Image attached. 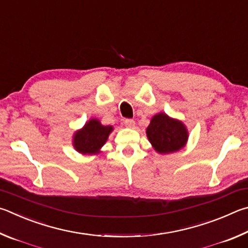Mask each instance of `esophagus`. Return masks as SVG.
<instances>
[{
    "label": "esophagus",
    "instance_id": "esophagus-1",
    "mask_svg": "<svg viewBox=\"0 0 248 248\" xmlns=\"http://www.w3.org/2000/svg\"><path fill=\"white\" fill-rule=\"evenodd\" d=\"M124 124L126 125V127L133 128L134 126H135V121L132 119H126V120H124Z\"/></svg>",
    "mask_w": 248,
    "mask_h": 248
}]
</instances>
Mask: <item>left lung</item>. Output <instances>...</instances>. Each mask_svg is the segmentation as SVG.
Returning <instances> with one entry per match:
<instances>
[{"mask_svg":"<svg viewBox=\"0 0 248 248\" xmlns=\"http://www.w3.org/2000/svg\"><path fill=\"white\" fill-rule=\"evenodd\" d=\"M146 134L154 149L161 155L176 153L184 148L189 136L183 122L163 112L153 116Z\"/></svg>","mask_w":248,"mask_h":248,"instance_id":"obj_1","label":"left lung"}]
</instances>
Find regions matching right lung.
Wrapping results in <instances>:
<instances>
[{"instance_id":"obj_1","label":"right lung","mask_w":248,"mask_h":248,"mask_svg":"<svg viewBox=\"0 0 248 248\" xmlns=\"http://www.w3.org/2000/svg\"><path fill=\"white\" fill-rule=\"evenodd\" d=\"M113 126H104L98 119H90L73 135V146L81 155H97L106 144Z\"/></svg>"}]
</instances>
